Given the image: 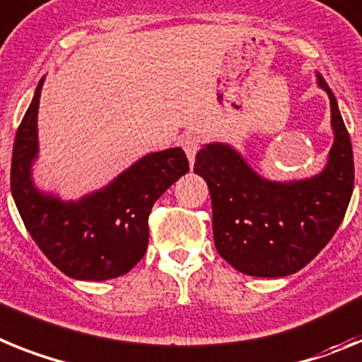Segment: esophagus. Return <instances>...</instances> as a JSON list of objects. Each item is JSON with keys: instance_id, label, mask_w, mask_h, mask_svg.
Here are the masks:
<instances>
[{"instance_id": "34e87169", "label": "esophagus", "mask_w": 362, "mask_h": 362, "mask_svg": "<svg viewBox=\"0 0 362 362\" xmlns=\"http://www.w3.org/2000/svg\"><path fill=\"white\" fill-rule=\"evenodd\" d=\"M180 144H182V147H184L187 158H189V163L193 165L194 156H197V153H199V149H200L199 134H197V133H185L184 136H182Z\"/></svg>"}]
</instances>
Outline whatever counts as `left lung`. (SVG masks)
<instances>
[{"mask_svg": "<svg viewBox=\"0 0 362 362\" xmlns=\"http://www.w3.org/2000/svg\"><path fill=\"white\" fill-rule=\"evenodd\" d=\"M328 93L333 146L315 177L291 182L262 178L229 144H206L194 173L207 182L213 237L220 257L251 276H286L312 262L341 226L354 191V151L337 100Z\"/></svg>", "mask_w": 362, "mask_h": 362, "instance_id": "left-lung-1", "label": "left lung"}]
</instances>
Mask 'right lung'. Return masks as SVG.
Wrapping results in <instances>:
<instances>
[{"label":"right lung","mask_w":362,"mask_h":362,"mask_svg":"<svg viewBox=\"0 0 362 362\" xmlns=\"http://www.w3.org/2000/svg\"><path fill=\"white\" fill-rule=\"evenodd\" d=\"M43 81L45 78L37 83L14 138L11 189L16 207L37 247L59 272L78 281L124 275L146 255L153 204L189 171L187 156L180 147L149 153L80 200L65 202L43 193L33 180Z\"/></svg>","instance_id":"obj_1"}]
</instances>
